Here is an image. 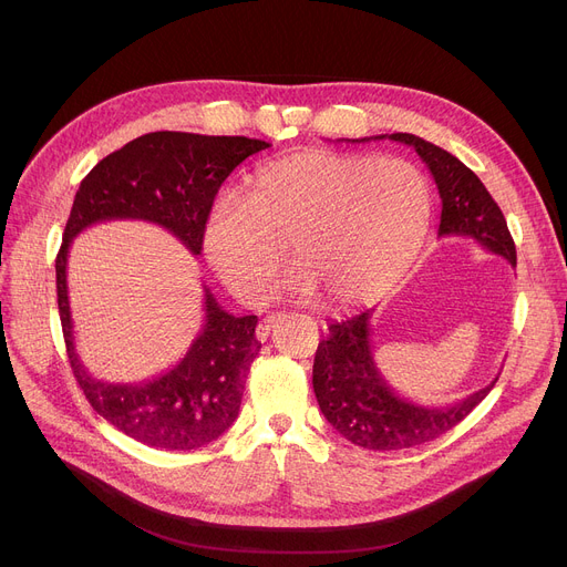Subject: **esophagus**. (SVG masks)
Listing matches in <instances>:
<instances>
[{
  "label": "esophagus",
  "mask_w": 567,
  "mask_h": 567,
  "mask_svg": "<svg viewBox=\"0 0 567 567\" xmlns=\"http://www.w3.org/2000/svg\"><path fill=\"white\" fill-rule=\"evenodd\" d=\"M282 317H285V315H268V317L257 326V331H255L257 340H259V342H266V338L271 336V331L282 321Z\"/></svg>",
  "instance_id": "esophagus-1"
}]
</instances>
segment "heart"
<instances>
[{
    "mask_svg": "<svg viewBox=\"0 0 567 567\" xmlns=\"http://www.w3.org/2000/svg\"><path fill=\"white\" fill-rule=\"evenodd\" d=\"M432 218L425 174L400 158L303 152L259 169L250 195L225 193L208 212L202 248L246 301L271 287L291 244L301 266L287 289L370 303L404 274Z\"/></svg>",
    "mask_w": 567,
    "mask_h": 567,
    "instance_id": "obj_1",
    "label": "heart"
}]
</instances>
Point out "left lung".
I'll return each mask as SVG.
<instances>
[{
    "label": "left lung",
    "instance_id": "obj_1",
    "mask_svg": "<svg viewBox=\"0 0 567 567\" xmlns=\"http://www.w3.org/2000/svg\"><path fill=\"white\" fill-rule=\"evenodd\" d=\"M413 146L427 165L441 195L439 236H464L517 264L515 241L498 204L483 182L445 148L411 133L377 135ZM351 140V142H365ZM372 310L329 326L315 353L312 385L326 421L347 441L368 451H402L439 439L478 406L494 389L498 377L485 389L449 404L423 406L400 398L379 372L372 353Z\"/></svg>",
    "mask_w": 567,
    "mask_h": 567
}]
</instances>
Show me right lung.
<instances>
[{
    "label": "right lung",
    "mask_w": 567,
    "mask_h": 567,
    "mask_svg": "<svg viewBox=\"0 0 567 567\" xmlns=\"http://www.w3.org/2000/svg\"><path fill=\"white\" fill-rule=\"evenodd\" d=\"M271 146L250 137L146 133L105 156L75 193L59 248L56 306L71 370L89 404L118 432L167 451H195L216 441L236 421L246 379L261 349L257 317H234L204 285V323L186 355L144 383L99 381L82 365L69 306L66 266L73 238L105 220H146L165 227L193 255L225 178L248 156Z\"/></svg>",
    "instance_id": "add662e5"
}]
</instances>
